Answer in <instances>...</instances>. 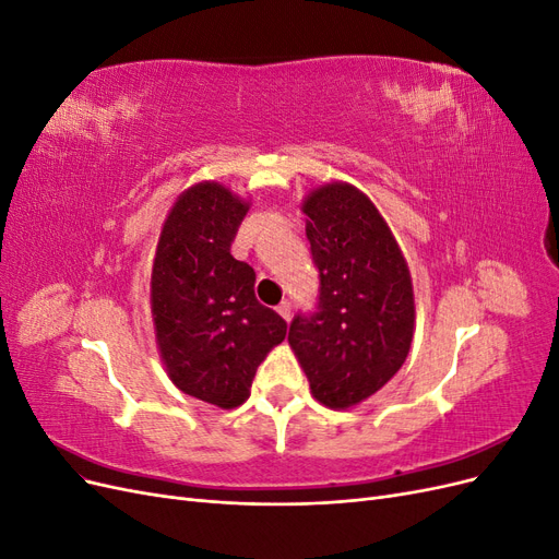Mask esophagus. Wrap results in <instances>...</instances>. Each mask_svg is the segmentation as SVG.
Returning <instances> with one entry per match:
<instances>
[{
	"label": "esophagus",
	"mask_w": 559,
	"mask_h": 559,
	"mask_svg": "<svg viewBox=\"0 0 559 559\" xmlns=\"http://www.w3.org/2000/svg\"><path fill=\"white\" fill-rule=\"evenodd\" d=\"M277 312L282 314V319L289 321V319H292V302H289V300H282L280 306H277Z\"/></svg>",
	"instance_id": "esophagus-1"
}]
</instances>
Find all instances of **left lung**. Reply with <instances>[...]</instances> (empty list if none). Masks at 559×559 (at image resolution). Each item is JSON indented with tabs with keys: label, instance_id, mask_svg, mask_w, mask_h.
Returning <instances> with one entry per match:
<instances>
[{
	"label": "left lung",
	"instance_id": "left-lung-1",
	"mask_svg": "<svg viewBox=\"0 0 559 559\" xmlns=\"http://www.w3.org/2000/svg\"><path fill=\"white\" fill-rule=\"evenodd\" d=\"M319 273L317 308L296 314L289 345L319 403L343 411L392 380L413 343L411 270L384 218L349 183L302 202Z\"/></svg>",
	"mask_w": 559,
	"mask_h": 559
}]
</instances>
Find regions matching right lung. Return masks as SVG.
<instances>
[{
  "mask_svg": "<svg viewBox=\"0 0 559 559\" xmlns=\"http://www.w3.org/2000/svg\"><path fill=\"white\" fill-rule=\"evenodd\" d=\"M247 202L202 181L179 195L163 226L151 312L167 376L183 394L238 408L286 321L253 294L257 273L230 257Z\"/></svg>",
  "mask_w": 559,
  "mask_h": 559,
  "instance_id": "obj_1",
  "label": "right lung"
}]
</instances>
